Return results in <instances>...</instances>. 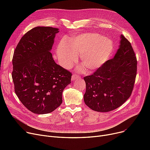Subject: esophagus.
Returning <instances> with one entry per match:
<instances>
[{
	"label": "esophagus",
	"instance_id": "esophagus-1",
	"mask_svg": "<svg viewBox=\"0 0 150 150\" xmlns=\"http://www.w3.org/2000/svg\"><path fill=\"white\" fill-rule=\"evenodd\" d=\"M78 76L77 75H76L75 74H74L73 75H72V81H74V80H75L76 79H78Z\"/></svg>",
	"mask_w": 150,
	"mask_h": 150
}]
</instances>
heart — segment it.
<instances>
[{"instance_id":"obj_1","label":"heart","mask_w":150,"mask_h":150,"mask_svg":"<svg viewBox=\"0 0 150 150\" xmlns=\"http://www.w3.org/2000/svg\"><path fill=\"white\" fill-rule=\"evenodd\" d=\"M113 49L114 44L110 39L98 33H86L71 39L69 46L60 42L57 52L64 67H69L79 54L81 64L89 72H93L108 60Z\"/></svg>"}]
</instances>
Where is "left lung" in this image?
Here are the masks:
<instances>
[{
    "instance_id": "left-lung-1",
    "label": "left lung",
    "mask_w": 150,
    "mask_h": 150,
    "mask_svg": "<svg viewBox=\"0 0 150 150\" xmlns=\"http://www.w3.org/2000/svg\"><path fill=\"white\" fill-rule=\"evenodd\" d=\"M137 59L131 43L122 35L119 48L92 75L84 78L85 104L97 112H106L122 105L131 95L137 74Z\"/></svg>"
}]
</instances>
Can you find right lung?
Instances as JSON below:
<instances>
[{"mask_svg": "<svg viewBox=\"0 0 150 150\" xmlns=\"http://www.w3.org/2000/svg\"><path fill=\"white\" fill-rule=\"evenodd\" d=\"M59 29L37 27L21 39L13 57L14 91L21 103L37 114L53 112L62 103L72 74L58 65L50 52Z\"/></svg>", "mask_w": 150, "mask_h": 150, "instance_id": "1", "label": "right lung"}]
</instances>
